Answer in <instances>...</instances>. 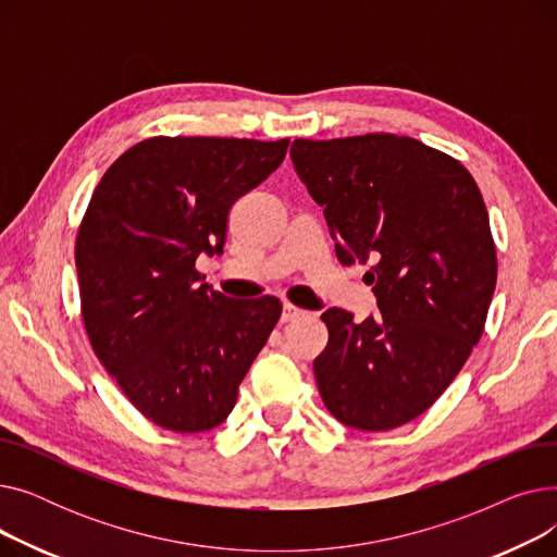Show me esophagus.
I'll list each match as a JSON object with an SVG mask.
<instances>
[{
	"mask_svg": "<svg viewBox=\"0 0 557 557\" xmlns=\"http://www.w3.org/2000/svg\"><path fill=\"white\" fill-rule=\"evenodd\" d=\"M302 315H305L302 309H298L294 305H284V309H282V323H290V320H298Z\"/></svg>",
	"mask_w": 557,
	"mask_h": 557,
	"instance_id": "34e87169",
	"label": "esophagus"
}]
</instances>
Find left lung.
Returning <instances> with one entry per match:
<instances>
[{"label":"left lung","instance_id":"8db88e82","mask_svg":"<svg viewBox=\"0 0 557 557\" xmlns=\"http://www.w3.org/2000/svg\"><path fill=\"white\" fill-rule=\"evenodd\" d=\"M290 162L323 208L341 263L366 273L379 313L330 307L313 361L345 426L388 431L422 416L479 343L496 284L483 196L458 160L391 133L296 139Z\"/></svg>","mask_w":557,"mask_h":557}]
</instances>
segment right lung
<instances>
[{
	"label": "right lung",
	"mask_w": 557,
	"mask_h": 557,
	"mask_svg": "<svg viewBox=\"0 0 557 557\" xmlns=\"http://www.w3.org/2000/svg\"><path fill=\"white\" fill-rule=\"evenodd\" d=\"M288 139L151 137L103 173L76 237L87 336L141 416L200 433L237 404L280 320L277 298L232 300L196 273L223 255L230 208L282 164Z\"/></svg>",
	"instance_id": "add662e5"
}]
</instances>
